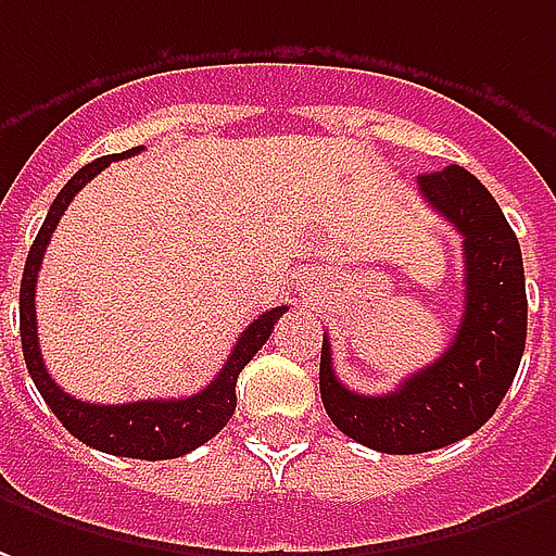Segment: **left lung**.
Returning <instances> with one entry per match:
<instances>
[{
	"instance_id": "8db88e82",
	"label": "left lung",
	"mask_w": 556,
	"mask_h": 556,
	"mask_svg": "<svg viewBox=\"0 0 556 556\" xmlns=\"http://www.w3.org/2000/svg\"><path fill=\"white\" fill-rule=\"evenodd\" d=\"M427 207L464 238V318L452 345L391 394H358L337 379L331 343H321L318 388L333 425L367 448L421 454L476 433L521 364L527 343V289L518 238L500 204L460 165L418 177Z\"/></svg>"
}]
</instances>
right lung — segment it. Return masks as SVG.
<instances>
[{"mask_svg": "<svg viewBox=\"0 0 556 556\" xmlns=\"http://www.w3.org/2000/svg\"><path fill=\"white\" fill-rule=\"evenodd\" d=\"M141 153V147H131L126 153H114V156H102L89 162L77 170L68 184L62 186L60 195L50 204L48 219L38 228V238L29 247L26 255V267H23L21 282V340H23V358H26V370L33 376L38 394L45 397L50 413L56 415L62 427L87 442L89 448L99 452L119 454V457H138V460H170L180 454L195 452L198 445L213 440L228 418L235 415L238 406V376L240 370L252 361V355L267 343V337L274 331V325L289 306H274L252 321L247 331L240 333V340L231 349V355L225 361V367L216 372L211 386L198 391L192 397H170V400H138V403H116V406H102V403H87L72 394H65L53 379H50L41 349H38V318H35V282H38V270L45 262V250H48L50 235L56 231V223L72 204V198L84 189V186L104 170L116 159H126Z\"/></svg>", "mask_w": 556, "mask_h": 556, "instance_id": "1", "label": "right lung"}]
</instances>
